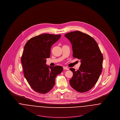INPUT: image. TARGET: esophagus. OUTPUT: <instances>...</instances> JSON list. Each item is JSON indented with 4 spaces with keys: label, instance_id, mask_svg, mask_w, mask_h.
Instances as JSON below:
<instances>
[{
    "label": "esophagus",
    "instance_id": "obj_1",
    "mask_svg": "<svg viewBox=\"0 0 120 120\" xmlns=\"http://www.w3.org/2000/svg\"><path fill=\"white\" fill-rule=\"evenodd\" d=\"M63 69H64V70H68L69 69L67 68V67H63Z\"/></svg>",
    "mask_w": 120,
    "mask_h": 120
}]
</instances>
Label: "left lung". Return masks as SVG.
Segmentation results:
<instances>
[{
  "instance_id": "1",
  "label": "left lung",
  "mask_w": 120,
  "mask_h": 120,
  "mask_svg": "<svg viewBox=\"0 0 120 120\" xmlns=\"http://www.w3.org/2000/svg\"><path fill=\"white\" fill-rule=\"evenodd\" d=\"M65 36L72 45L73 57L81 61L77 71L70 68L73 72L70 84L79 92L88 91L96 84L102 72L103 55L96 41L89 35L75 31Z\"/></svg>"
}]
</instances>
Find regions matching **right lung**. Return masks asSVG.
<instances>
[{
	"label": "right lung",
	"mask_w": 120,
	"mask_h": 120,
	"mask_svg": "<svg viewBox=\"0 0 120 120\" xmlns=\"http://www.w3.org/2000/svg\"><path fill=\"white\" fill-rule=\"evenodd\" d=\"M60 34H43L30 39L25 45L21 61L24 76L35 91L45 94L55 85L56 76L61 73V66L50 67L46 64L50 56L52 46L59 40Z\"/></svg>",
	"instance_id": "right-lung-1"
}]
</instances>
